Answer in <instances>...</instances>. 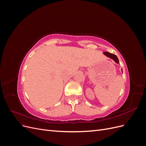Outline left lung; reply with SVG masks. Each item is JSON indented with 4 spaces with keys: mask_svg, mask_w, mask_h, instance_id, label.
Listing matches in <instances>:
<instances>
[{
    "mask_svg": "<svg viewBox=\"0 0 146 146\" xmlns=\"http://www.w3.org/2000/svg\"><path fill=\"white\" fill-rule=\"evenodd\" d=\"M104 54L106 56H107L108 57H110V58H112L114 61H115L116 63H119V60L117 58V57L116 56V55H115L114 54H111V53H110V52H105Z\"/></svg>",
    "mask_w": 146,
    "mask_h": 146,
    "instance_id": "8db88e82",
    "label": "left lung"
}]
</instances>
